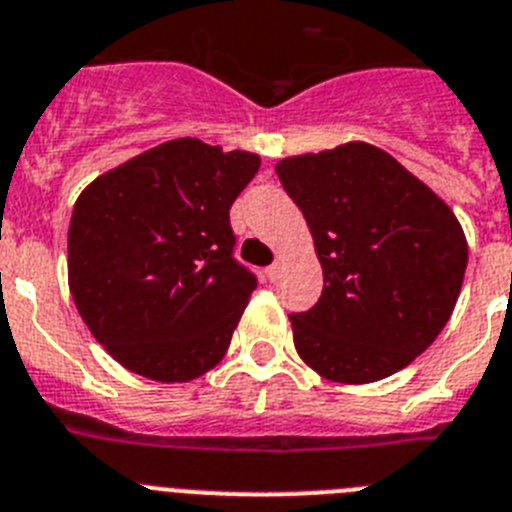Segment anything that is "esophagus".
I'll use <instances>...</instances> for the list:
<instances>
[{
  "label": "esophagus",
  "instance_id": "esophagus-1",
  "mask_svg": "<svg viewBox=\"0 0 512 512\" xmlns=\"http://www.w3.org/2000/svg\"><path fill=\"white\" fill-rule=\"evenodd\" d=\"M265 278H268L270 283L278 281V278H281V265H278V262H273L270 268H265Z\"/></svg>",
  "mask_w": 512,
  "mask_h": 512
}]
</instances>
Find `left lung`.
<instances>
[{
  "instance_id": "obj_1",
  "label": "left lung",
  "mask_w": 512,
  "mask_h": 512,
  "mask_svg": "<svg viewBox=\"0 0 512 512\" xmlns=\"http://www.w3.org/2000/svg\"><path fill=\"white\" fill-rule=\"evenodd\" d=\"M322 262V296L288 314L293 345L324 379L371 384L438 337L464 283L459 219L397 159L363 141L275 164Z\"/></svg>"
}]
</instances>
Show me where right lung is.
I'll list each match as a JSON object with an SVG mask.
<instances>
[{"instance_id": "1", "label": "right lung", "mask_w": 512, "mask_h": 512, "mask_svg": "<svg viewBox=\"0 0 512 512\" xmlns=\"http://www.w3.org/2000/svg\"><path fill=\"white\" fill-rule=\"evenodd\" d=\"M257 170L250 151L175 139L100 175L77 198L71 296L128 371L172 384L224 358L257 288L234 257L229 208Z\"/></svg>"}]
</instances>
